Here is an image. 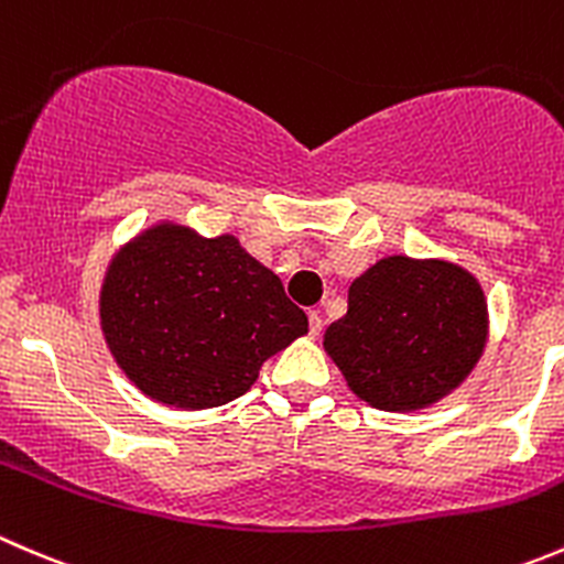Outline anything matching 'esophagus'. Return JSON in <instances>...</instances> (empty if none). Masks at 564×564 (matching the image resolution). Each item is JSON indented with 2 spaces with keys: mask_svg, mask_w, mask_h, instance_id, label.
I'll list each match as a JSON object with an SVG mask.
<instances>
[{
  "mask_svg": "<svg viewBox=\"0 0 564 564\" xmlns=\"http://www.w3.org/2000/svg\"><path fill=\"white\" fill-rule=\"evenodd\" d=\"M321 332H323V317H321V312L312 310L310 312V334L312 337H317Z\"/></svg>",
  "mask_w": 564,
  "mask_h": 564,
  "instance_id": "1",
  "label": "esophagus"
}]
</instances>
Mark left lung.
Masks as SVG:
<instances>
[{
	"mask_svg": "<svg viewBox=\"0 0 564 564\" xmlns=\"http://www.w3.org/2000/svg\"><path fill=\"white\" fill-rule=\"evenodd\" d=\"M485 339L488 306L469 271L394 254L354 280L323 348L365 403L416 411L466 381Z\"/></svg>",
	"mask_w": 564,
	"mask_h": 564,
	"instance_id": "obj_1",
	"label": "left lung"
}]
</instances>
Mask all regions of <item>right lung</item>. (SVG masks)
<instances>
[{
	"label": "right lung",
	"mask_w": 564,
	"mask_h": 564,
	"mask_svg": "<svg viewBox=\"0 0 564 564\" xmlns=\"http://www.w3.org/2000/svg\"><path fill=\"white\" fill-rule=\"evenodd\" d=\"M304 310L238 238L155 225L111 258L100 328L148 398L216 409L249 392L263 361L306 334Z\"/></svg>",
	"instance_id": "right-lung-1"
}]
</instances>
